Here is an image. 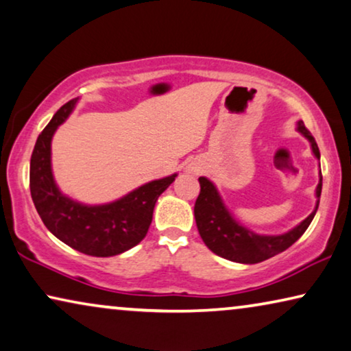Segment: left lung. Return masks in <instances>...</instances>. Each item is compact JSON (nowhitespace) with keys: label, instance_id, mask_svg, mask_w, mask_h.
Masks as SVG:
<instances>
[{"label":"left lung","instance_id":"obj_1","mask_svg":"<svg viewBox=\"0 0 351 351\" xmlns=\"http://www.w3.org/2000/svg\"><path fill=\"white\" fill-rule=\"evenodd\" d=\"M298 130L309 140L313 154H315V158L320 159V151H318L315 138L312 137L304 123H298ZM322 180L323 178L320 170V182L317 186V205L311 216L306 217L300 226L290 230L289 233L277 234V237H265V234H257L239 226L230 216L227 208L223 206L222 198L213 182L206 180L205 176H200L198 178L200 193H198L195 206H193L198 233H200L203 243L208 245V249L222 258L245 265H254L268 260L277 254L284 252L291 244H295L302 237L307 227L311 226L318 209V203H320Z\"/></svg>","mask_w":351,"mask_h":351}]
</instances>
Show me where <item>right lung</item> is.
Wrapping results in <instances>:
<instances>
[{
	"mask_svg": "<svg viewBox=\"0 0 351 351\" xmlns=\"http://www.w3.org/2000/svg\"><path fill=\"white\" fill-rule=\"evenodd\" d=\"M75 102L64 104L39 134L29 164L31 198L44 226L62 243L93 257H113L146 237L156 202L176 175L151 181L108 205L86 206L62 195L51 175L50 143Z\"/></svg>",
	"mask_w": 351,
	"mask_h": 351,
	"instance_id": "1",
	"label": "right lung"
}]
</instances>
